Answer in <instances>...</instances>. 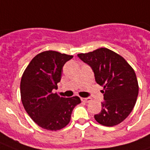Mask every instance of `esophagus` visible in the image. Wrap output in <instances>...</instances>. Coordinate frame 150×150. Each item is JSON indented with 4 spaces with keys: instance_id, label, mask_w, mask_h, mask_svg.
I'll return each mask as SVG.
<instances>
[{
    "instance_id": "34e87169",
    "label": "esophagus",
    "mask_w": 150,
    "mask_h": 150,
    "mask_svg": "<svg viewBox=\"0 0 150 150\" xmlns=\"http://www.w3.org/2000/svg\"><path fill=\"white\" fill-rule=\"evenodd\" d=\"M81 99L82 102H83V103H90L91 101V98H81Z\"/></svg>"
}]
</instances>
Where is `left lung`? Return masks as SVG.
Returning a JSON list of instances; mask_svg holds the SVG:
<instances>
[{
    "instance_id": "left-lung-1",
    "label": "left lung",
    "mask_w": 150,
    "mask_h": 150,
    "mask_svg": "<svg viewBox=\"0 0 150 150\" xmlns=\"http://www.w3.org/2000/svg\"><path fill=\"white\" fill-rule=\"evenodd\" d=\"M77 56L91 67L96 81L103 87L105 101L96 120L107 127L119 125L136 103L139 83L134 70L122 56L105 47Z\"/></svg>"
}]
</instances>
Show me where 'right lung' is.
Segmentation results:
<instances>
[{
    "label": "right lung",
    "instance_id": "right-lung-1",
    "mask_svg": "<svg viewBox=\"0 0 150 150\" xmlns=\"http://www.w3.org/2000/svg\"><path fill=\"white\" fill-rule=\"evenodd\" d=\"M73 57L55 51L40 52L22 76L20 93L24 109L44 129L57 131L66 127L74 108L81 103L78 96L63 98L53 92L62 77V67Z\"/></svg>",
    "mask_w": 150,
    "mask_h": 150
}]
</instances>
